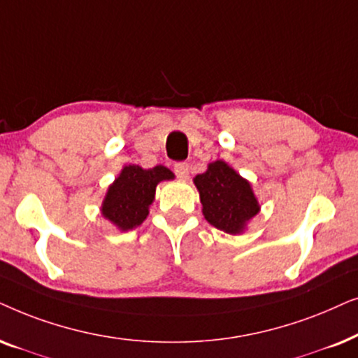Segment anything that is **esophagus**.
Returning a JSON list of instances; mask_svg holds the SVG:
<instances>
[{
  "mask_svg": "<svg viewBox=\"0 0 358 358\" xmlns=\"http://www.w3.org/2000/svg\"><path fill=\"white\" fill-rule=\"evenodd\" d=\"M176 176H178L180 180H187L188 175H189V165L187 162H180V164H175L173 166Z\"/></svg>",
  "mask_w": 358,
  "mask_h": 358,
  "instance_id": "obj_1",
  "label": "esophagus"
}]
</instances>
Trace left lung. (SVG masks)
<instances>
[{
  "label": "left lung",
  "mask_w": 358,
  "mask_h": 358,
  "mask_svg": "<svg viewBox=\"0 0 358 358\" xmlns=\"http://www.w3.org/2000/svg\"><path fill=\"white\" fill-rule=\"evenodd\" d=\"M206 221L226 234L245 232L249 222L260 213V203L249 180L241 176L227 162L208 164L204 173L193 178Z\"/></svg>",
  "instance_id": "obj_1"
}]
</instances>
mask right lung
<instances>
[{
  "instance_id": "1",
  "label": "right lung",
  "mask_w": 358,
  "mask_h": 358,
  "mask_svg": "<svg viewBox=\"0 0 358 358\" xmlns=\"http://www.w3.org/2000/svg\"><path fill=\"white\" fill-rule=\"evenodd\" d=\"M169 180H175V173L164 165H157L154 169L124 165L121 173L108 187L99 211L117 231H132L149 216L157 185Z\"/></svg>"
}]
</instances>
